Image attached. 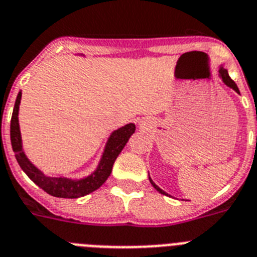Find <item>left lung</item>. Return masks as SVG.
<instances>
[{
	"label": "left lung",
	"mask_w": 257,
	"mask_h": 257,
	"mask_svg": "<svg viewBox=\"0 0 257 257\" xmlns=\"http://www.w3.org/2000/svg\"><path fill=\"white\" fill-rule=\"evenodd\" d=\"M218 75H219V78L222 79V81H223V83H224V84L227 85V87H230L231 89H233V91H235V92L239 93V95H240V92H239V88H237L236 83H235V81H233L232 79L230 78V75H228V71H227L226 68L223 67V64H220V66H219ZM149 181H150V183H152V186H153L154 189L157 190L158 193L164 194V195H166V197H170V195H169V194L166 193V191H164V190H162L161 187H158L157 185H156V183L153 182V179L150 178V176H149Z\"/></svg>",
	"instance_id": "8db88e82"
}]
</instances>
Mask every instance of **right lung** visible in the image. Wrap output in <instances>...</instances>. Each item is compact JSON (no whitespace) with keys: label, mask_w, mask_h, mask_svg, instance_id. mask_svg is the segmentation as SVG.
Masks as SVG:
<instances>
[{"label":"right lung","mask_w":257,"mask_h":257,"mask_svg":"<svg viewBox=\"0 0 257 257\" xmlns=\"http://www.w3.org/2000/svg\"><path fill=\"white\" fill-rule=\"evenodd\" d=\"M21 97H22V91L18 92L16 104H14L13 116H12V121H10V140H12V148H13V152L16 154L17 162L20 164L21 169L26 173V176L37 186H39L42 190H45L46 193L56 198H70V199L80 198L99 189L110 176L114 161H116L118 154L121 153V150L126 145L131 136L135 133L136 125L133 122H129V124L124 125L121 128L116 129L110 133L107 143H105L103 153H101L99 164H97L95 170L88 176L83 177V178L46 176L41 169L37 168L29 160L24 150L20 120H18Z\"/></svg>","instance_id":"right-lung-1"}]
</instances>
